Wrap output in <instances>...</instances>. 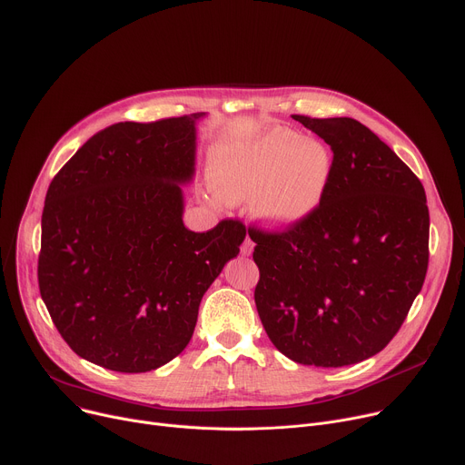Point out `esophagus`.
Wrapping results in <instances>:
<instances>
[{
    "mask_svg": "<svg viewBox=\"0 0 465 465\" xmlns=\"http://www.w3.org/2000/svg\"><path fill=\"white\" fill-rule=\"evenodd\" d=\"M252 250H254V241H252V239L246 235V239H244L242 244H241V254H242V256H250Z\"/></svg>",
    "mask_w": 465,
    "mask_h": 465,
    "instance_id": "obj_1",
    "label": "esophagus"
}]
</instances>
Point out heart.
<instances>
[{
  "label": "heart",
  "mask_w": 465,
  "mask_h": 465,
  "mask_svg": "<svg viewBox=\"0 0 465 465\" xmlns=\"http://www.w3.org/2000/svg\"><path fill=\"white\" fill-rule=\"evenodd\" d=\"M333 171L331 152L319 141H302L272 130L250 143L219 144L209 152V182L219 198L237 203L252 198L263 223L285 228L319 207Z\"/></svg>",
  "instance_id": "heart-1"
}]
</instances>
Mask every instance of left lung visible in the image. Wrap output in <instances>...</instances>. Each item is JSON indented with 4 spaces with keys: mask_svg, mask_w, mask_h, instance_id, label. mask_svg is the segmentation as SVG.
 <instances>
[{
    "mask_svg": "<svg viewBox=\"0 0 465 465\" xmlns=\"http://www.w3.org/2000/svg\"><path fill=\"white\" fill-rule=\"evenodd\" d=\"M333 153L319 207L282 232L248 226L256 242L262 324L289 360L343 367L382 351L429 269L423 183L354 118L292 114Z\"/></svg>",
    "mask_w": 465,
    "mask_h": 465,
    "instance_id": "obj_1",
    "label": "left lung"
}]
</instances>
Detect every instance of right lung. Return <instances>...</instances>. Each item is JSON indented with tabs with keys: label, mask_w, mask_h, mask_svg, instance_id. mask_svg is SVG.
I'll return each mask as SVG.
<instances>
[{
	"label": "right lung",
	"mask_w": 465,
	"mask_h": 465,
	"mask_svg": "<svg viewBox=\"0 0 465 465\" xmlns=\"http://www.w3.org/2000/svg\"><path fill=\"white\" fill-rule=\"evenodd\" d=\"M200 116L113 124L50 183L40 297L68 347L100 367L146 372L174 360L203 292L244 241L241 221L203 233L183 224Z\"/></svg>",
	"instance_id": "obj_1"
}]
</instances>
